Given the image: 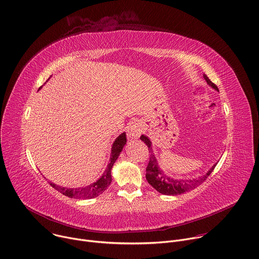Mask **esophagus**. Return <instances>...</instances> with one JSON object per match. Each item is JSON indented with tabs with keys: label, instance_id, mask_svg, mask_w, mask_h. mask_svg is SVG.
<instances>
[{
	"label": "esophagus",
	"instance_id": "esophagus-1",
	"mask_svg": "<svg viewBox=\"0 0 259 259\" xmlns=\"http://www.w3.org/2000/svg\"><path fill=\"white\" fill-rule=\"evenodd\" d=\"M142 133V128H141V125L138 121H133L128 124L127 128H126V135H127V138L130 140H135V139H138L140 137Z\"/></svg>",
	"mask_w": 259,
	"mask_h": 259
}]
</instances>
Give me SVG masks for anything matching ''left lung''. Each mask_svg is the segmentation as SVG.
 <instances>
[{
  "label": "left lung",
  "instance_id": "left-lung-1",
  "mask_svg": "<svg viewBox=\"0 0 259 259\" xmlns=\"http://www.w3.org/2000/svg\"><path fill=\"white\" fill-rule=\"evenodd\" d=\"M204 79L207 81V83L211 86L212 89H214L215 91H218L217 86L206 75H204ZM140 139L147 145L149 153H150L149 162L146 167V179H147L148 183L161 194L178 195V194H182L184 192L194 189L195 187H197L198 185L205 182V180L209 177V175L212 173L213 169L215 168V166L217 164V163H215L214 165H212V167L207 171L206 174L199 176V177H196V178H192V179L171 178V177L166 176L164 174V171L159 167L158 161L152 151V143H151L150 139L145 135H142L140 137Z\"/></svg>",
  "mask_w": 259,
  "mask_h": 259
}]
</instances>
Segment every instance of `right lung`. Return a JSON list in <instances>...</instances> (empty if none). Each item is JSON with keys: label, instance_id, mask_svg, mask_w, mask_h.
<instances>
[{"label": "right lung", "instance_id": "1", "mask_svg": "<svg viewBox=\"0 0 259 259\" xmlns=\"http://www.w3.org/2000/svg\"><path fill=\"white\" fill-rule=\"evenodd\" d=\"M125 144H126V135H125V133H122L121 135H119L116 138V140L114 141L113 145H112V149H111V156H110L109 163H108L105 171L103 173V175L101 176V178L98 179L95 183H92V184H90L88 186H84V187H79V188L63 187V186L56 185L51 182H49V184L57 191H60L64 195L71 197V198H84V199L88 198V199H90V198L99 196L111 184V182H112V177H111L112 166H113L114 162L116 161V159L118 158V156H119L120 152L122 151V148L124 147Z\"/></svg>", "mask_w": 259, "mask_h": 259}]
</instances>
